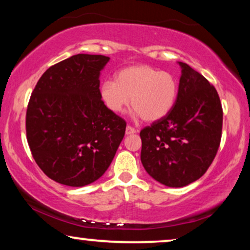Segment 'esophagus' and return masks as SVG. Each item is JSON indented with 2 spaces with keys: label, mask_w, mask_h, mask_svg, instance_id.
<instances>
[{
  "label": "esophagus",
  "mask_w": 250,
  "mask_h": 250,
  "mask_svg": "<svg viewBox=\"0 0 250 250\" xmlns=\"http://www.w3.org/2000/svg\"><path fill=\"white\" fill-rule=\"evenodd\" d=\"M138 131H136V129L134 128V127H132V126H129V125H127L126 126V131H125V133L127 135H129V134H134V133H136Z\"/></svg>",
  "instance_id": "esophagus-1"
}]
</instances>
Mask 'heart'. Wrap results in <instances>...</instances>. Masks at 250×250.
Listing matches in <instances>:
<instances>
[{
  "label": "heart",
  "mask_w": 250,
  "mask_h": 250,
  "mask_svg": "<svg viewBox=\"0 0 250 250\" xmlns=\"http://www.w3.org/2000/svg\"><path fill=\"white\" fill-rule=\"evenodd\" d=\"M177 90L179 84L174 75L142 64L118 71L115 82H102L100 98L114 114L124 110L129 99L136 115L146 122H156L172 110Z\"/></svg>",
  "instance_id": "heart-1"
}]
</instances>
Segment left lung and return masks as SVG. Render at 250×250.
<instances>
[{
    "instance_id": "obj_1",
    "label": "left lung",
    "mask_w": 250,
    "mask_h": 250,
    "mask_svg": "<svg viewBox=\"0 0 250 250\" xmlns=\"http://www.w3.org/2000/svg\"><path fill=\"white\" fill-rule=\"evenodd\" d=\"M182 67L172 110L141 129V162L164 186L181 188L200 179L220 148L223 109L218 93L189 64Z\"/></svg>"
}]
</instances>
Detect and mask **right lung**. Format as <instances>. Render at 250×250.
I'll return each instance as SVG.
<instances>
[{"instance_id":"right-lung-1","label":"right lung","mask_w":250,"mask_h":250,"mask_svg":"<svg viewBox=\"0 0 250 250\" xmlns=\"http://www.w3.org/2000/svg\"><path fill=\"white\" fill-rule=\"evenodd\" d=\"M110 58L76 54L51 66L37 82L26 112L33 158L51 180L87 186L104 175L126 122L100 98V71Z\"/></svg>"}]
</instances>
